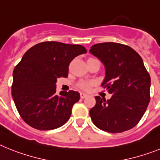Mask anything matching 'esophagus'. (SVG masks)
<instances>
[{
  "label": "esophagus",
  "instance_id": "34e87169",
  "mask_svg": "<svg viewBox=\"0 0 160 160\" xmlns=\"http://www.w3.org/2000/svg\"><path fill=\"white\" fill-rule=\"evenodd\" d=\"M87 96H88V95L86 94V93H83V92H81V93H80V97H81L82 99L86 98Z\"/></svg>",
  "mask_w": 160,
  "mask_h": 160
}]
</instances>
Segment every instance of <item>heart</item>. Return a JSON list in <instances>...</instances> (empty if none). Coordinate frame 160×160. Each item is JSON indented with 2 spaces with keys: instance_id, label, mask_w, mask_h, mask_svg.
<instances>
[{
  "instance_id": "heart-1",
  "label": "heart",
  "mask_w": 160,
  "mask_h": 160,
  "mask_svg": "<svg viewBox=\"0 0 160 160\" xmlns=\"http://www.w3.org/2000/svg\"><path fill=\"white\" fill-rule=\"evenodd\" d=\"M91 59H92V58H91ZM93 84H94V82L92 81H80L78 82L77 86L78 88H79L80 89L88 91Z\"/></svg>"
}]
</instances>
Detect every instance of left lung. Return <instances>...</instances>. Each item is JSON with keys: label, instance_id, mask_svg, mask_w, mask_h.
Listing matches in <instances>:
<instances>
[{"label": "left lung", "instance_id": "obj_1", "mask_svg": "<svg viewBox=\"0 0 160 160\" xmlns=\"http://www.w3.org/2000/svg\"><path fill=\"white\" fill-rule=\"evenodd\" d=\"M90 52L105 65V78L101 86L111 98L96 96L90 110L98 128L111 133L122 132L139 122L150 102V77L137 51L126 45L104 42L93 45Z\"/></svg>", "mask_w": 160, "mask_h": 160}]
</instances>
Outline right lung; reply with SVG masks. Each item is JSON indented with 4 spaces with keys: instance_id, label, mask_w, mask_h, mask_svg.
<instances>
[{
    "instance_id": "obj_1",
    "label": "right lung",
    "mask_w": 160,
    "mask_h": 160,
    "mask_svg": "<svg viewBox=\"0 0 160 160\" xmlns=\"http://www.w3.org/2000/svg\"><path fill=\"white\" fill-rule=\"evenodd\" d=\"M86 52L81 45L44 42L23 55L13 72L12 97L27 124L38 130H52L69 119L80 94L69 91L56 95L55 84L59 78L68 77L72 59Z\"/></svg>"
}]
</instances>
